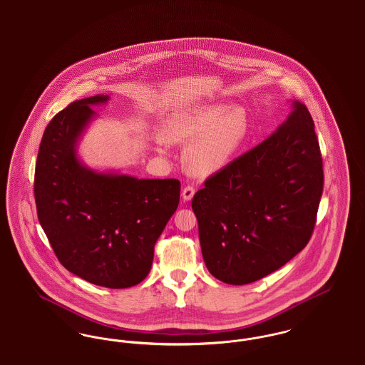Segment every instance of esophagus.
<instances>
[{
  "mask_svg": "<svg viewBox=\"0 0 365 365\" xmlns=\"http://www.w3.org/2000/svg\"><path fill=\"white\" fill-rule=\"evenodd\" d=\"M194 187H191V186H186L183 190H182V198H183V201H190L191 198H192V195H194Z\"/></svg>",
  "mask_w": 365,
  "mask_h": 365,
  "instance_id": "1",
  "label": "esophagus"
}]
</instances>
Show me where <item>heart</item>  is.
<instances>
[{
    "label": "heart",
    "mask_w": 365,
    "mask_h": 365,
    "mask_svg": "<svg viewBox=\"0 0 365 365\" xmlns=\"http://www.w3.org/2000/svg\"><path fill=\"white\" fill-rule=\"evenodd\" d=\"M250 119L242 106L209 103L171 113L161 128L165 142L187 145L183 160L194 176L207 178L227 167L249 137Z\"/></svg>",
    "instance_id": "obj_1"
}]
</instances>
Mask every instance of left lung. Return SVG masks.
<instances>
[{
	"label": "left lung",
	"instance_id": "left-lung-1",
	"mask_svg": "<svg viewBox=\"0 0 365 365\" xmlns=\"http://www.w3.org/2000/svg\"><path fill=\"white\" fill-rule=\"evenodd\" d=\"M323 192V161L307 106L205 180L191 208L209 272L247 284L292 260L309 242Z\"/></svg>",
	"mask_w": 365,
	"mask_h": 365
}]
</instances>
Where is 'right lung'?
<instances>
[{
  "mask_svg": "<svg viewBox=\"0 0 365 365\" xmlns=\"http://www.w3.org/2000/svg\"><path fill=\"white\" fill-rule=\"evenodd\" d=\"M109 96L78 100L46 127L35 167L39 223L58 261L73 275L109 289L148 277L155 243L179 204L176 179H139L94 170L78 153Z\"/></svg>",
  "mask_w": 365,
  "mask_h": 365,
  "instance_id": "right-lung-1",
  "label": "right lung"
}]
</instances>
